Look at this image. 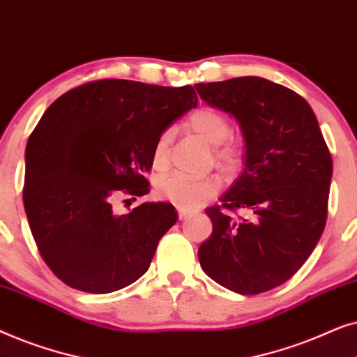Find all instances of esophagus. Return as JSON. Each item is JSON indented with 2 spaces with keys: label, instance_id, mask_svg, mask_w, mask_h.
<instances>
[{
  "label": "esophagus",
  "instance_id": "obj_1",
  "mask_svg": "<svg viewBox=\"0 0 357 357\" xmlns=\"http://www.w3.org/2000/svg\"><path fill=\"white\" fill-rule=\"evenodd\" d=\"M178 216H180V219H187L188 218V211H187V209L178 208Z\"/></svg>",
  "mask_w": 357,
  "mask_h": 357
}]
</instances>
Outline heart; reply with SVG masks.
<instances>
[{
  "mask_svg": "<svg viewBox=\"0 0 357 357\" xmlns=\"http://www.w3.org/2000/svg\"><path fill=\"white\" fill-rule=\"evenodd\" d=\"M188 125L199 138L214 146V160L222 169H234L241 160V146L237 141L229 139L231 125L221 112L211 107H202L188 116ZM169 131H162L153 146V167L162 170L169 164ZM221 180L218 175H193L172 172L155 180L154 190L159 198L177 204L178 208H195L219 192Z\"/></svg>",
  "mask_w": 357,
  "mask_h": 357,
  "instance_id": "heart-1",
  "label": "heart"
}]
</instances>
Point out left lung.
Returning a JSON list of instances; mask_svg holds the SVG:
<instances>
[{
  "instance_id": "8db88e82",
  "label": "left lung",
  "mask_w": 357,
  "mask_h": 357,
  "mask_svg": "<svg viewBox=\"0 0 357 357\" xmlns=\"http://www.w3.org/2000/svg\"><path fill=\"white\" fill-rule=\"evenodd\" d=\"M195 89L231 114L245 139L242 175L206 209L213 232L199 247V265L226 289L260 294L294 276L319 243L331 154L314 110L284 86L243 76Z\"/></svg>"
}]
</instances>
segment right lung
Listing matches in <instances>:
<instances>
[{"mask_svg":"<svg viewBox=\"0 0 357 357\" xmlns=\"http://www.w3.org/2000/svg\"><path fill=\"white\" fill-rule=\"evenodd\" d=\"M197 104L192 86L99 79L45 110L27 141L22 199L38 252L58 280L107 294L148 271L177 211L143 203L119 216L112 204L149 193L155 139Z\"/></svg>","mask_w":357,"mask_h":357,"instance_id":"obj_1","label":"right lung"}]
</instances>
